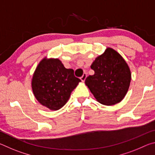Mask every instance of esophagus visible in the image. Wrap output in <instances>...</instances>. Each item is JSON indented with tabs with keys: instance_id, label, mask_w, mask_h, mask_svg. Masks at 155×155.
Instances as JSON below:
<instances>
[{
	"instance_id": "34e87169",
	"label": "esophagus",
	"mask_w": 155,
	"mask_h": 155,
	"mask_svg": "<svg viewBox=\"0 0 155 155\" xmlns=\"http://www.w3.org/2000/svg\"><path fill=\"white\" fill-rule=\"evenodd\" d=\"M86 77H87V74H86V73H84L82 77H81V80L83 82H84V81H85V80Z\"/></svg>"
}]
</instances>
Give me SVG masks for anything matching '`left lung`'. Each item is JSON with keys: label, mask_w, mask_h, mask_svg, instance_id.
Instances as JSON below:
<instances>
[{"label": "left lung", "mask_w": 155, "mask_h": 155, "mask_svg": "<svg viewBox=\"0 0 155 155\" xmlns=\"http://www.w3.org/2000/svg\"><path fill=\"white\" fill-rule=\"evenodd\" d=\"M91 68L94 74L86 78L85 83L96 101L108 106L122 101L131 80L130 68L124 58L114 49L107 48Z\"/></svg>", "instance_id": "8db88e82"}]
</instances>
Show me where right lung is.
Segmentation results:
<instances>
[{
  "label": "right lung",
  "instance_id": "obj_1",
  "mask_svg": "<svg viewBox=\"0 0 155 155\" xmlns=\"http://www.w3.org/2000/svg\"><path fill=\"white\" fill-rule=\"evenodd\" d=\"M79 82L74 70L65 68L59 59L45 57L34 72L31 87L41 105L57 111L65 105Z\"/></svg>",
  "mask_w": 155,
  "mask_h": 155
}]
</instances>
